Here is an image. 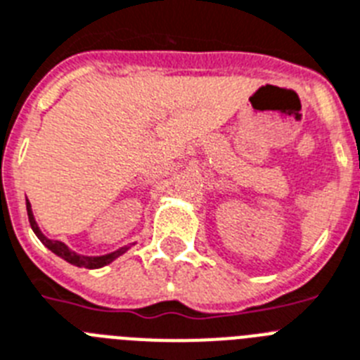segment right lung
<instances>
[{"instance_id":"add662e5","label":"right lung","mask_w":360,"mask_h":360,"mask_svg":"<svg viewBox=\"0 0 360 360\" xmlns=\"http://www.w3.org/2000/svg\"><path fill=\"white\" fill-rule=\"evenodd\" d=\"M27 216H29V224H31V227H33V231H34V235L40 238V242H42L44 246L49 248V250L53 251L55 255L63 257L64 261H68L70 264L79 266V268H81V266H83V268H101V266L109 264V262H112L116 257H120L122 253H125V251L129 250V248L125 246V248H122V250L114 251V253H109V255H103V257L77 255V253H74V251H70L68 246H66V244H63V242L49 240V238H46V236L42 235V231L38 229L37 221H34V218H33V210H31L29 201H27Z\"/></svg>"}]
</instances>
